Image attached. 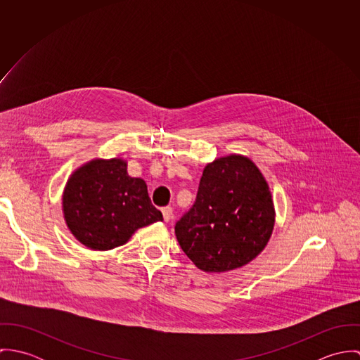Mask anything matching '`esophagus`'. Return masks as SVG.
I'll return each mask as SVG.
<instances>
[{
    "label": "esophagus",
    "mask_w": 360,
    "mask_h": 360,
    "mask_svg": "<svg viewBox=\"0 0 360 360\" xmlns=\"http://www.w3.org/2000/svg\"><path fill=\"white\" fill-rule=\"evenodd\" d=\"M162 214H163L165 221L172 220V219H173V207H170V206H165V207H162Z\"/></svg>",
    "instance_id": "1"
}]
</instances>
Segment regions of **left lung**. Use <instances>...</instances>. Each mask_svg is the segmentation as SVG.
I'll return each instance as SVG.
<instances>
[{"label": "left lung", "mask_w": 360, "mask_h": 360, "mask_svg": "<svg viewBox=\"0 0 360 360\" xmlns=\"http://www.w3.org/2000/svg\"><path fill=\"white\" fill-rule=\"evenodd\" d=\"M274 226L269 186L255 163L241 155L204 169L194 205L174 226L183 252L204 271L250 263L266 247Z\"/></svg>", "instance_id": "left-lung-1"}]
</instances>
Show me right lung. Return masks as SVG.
Here are the masks:
<instances>
[{
  "label": "right lung",
  "instance_id": "add662e5",
  "mask_svg": "<svg viewBox=\"0 0 360 360\" xmlns=\"http://www.w3.org/2000/svg\"><path fill=\"white\" fill-rule=\"evenodd\" d=\"M122 159H96L77 169L63 193L65 220L86 247L108 251L144 226L163 220L143 179L130 177Z\"/></svg>",
  "mask_w": 360,
  "mask_h": 360
}]
</instances>
